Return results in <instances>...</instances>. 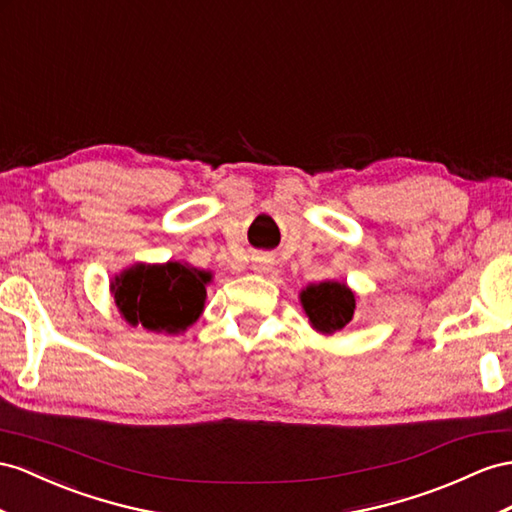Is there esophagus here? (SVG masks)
I'll return each mask as SVG.
<instances>
[{
  "label": "esophagus",
  "mask_w": 512,
  "mask_h": 512,
  "mask_svg": "<svg viewBox=\"0 0 512 512\" xmlns=\"http://www.w3.org/2000/svg\"><path fill=\"white\" fill-rule=\"evenodd\" d=\"M257 272H266L268 270V264H266V261H259V264H255L253 266Z\"/></svg>",
  "instance_id": "34e87169"
}]
</instances>
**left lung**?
I'll return each mask as SVG.
<instances>
[{"label": "left lung", "mask_w": 512, "mask_h": 512, "mask_svg": "<svg viewBox=\"0 0 512 512\" xmlns=\"http://www.w3.org/2000/svg\"><path fill=\"white\" fill-rule=\"evenodd\" d=\"M300 303L305 307L313 329L322 333H335L352 320L357 300L344 283L326 281L320 285H309L300 294Z\"/></svg>", "instance_id": "left-lung-1"}]
</instances>
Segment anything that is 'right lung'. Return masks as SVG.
Segmentation results:
<instances>
[{
  "label": "right lung",
  "instance_id": "obj_1",
  "mask_svg": "<svg viewBox=\"0 0 512 512\" xmlns=\"http://www.w3.org/2000/svg\"><path fill=\"white\" fill-rule=\"evenodd\" d=\"M209 279V272L179 261L164 266L138 264L114 279L112 292L129 324H142L155 333H181L201 316Z\"/></svg>",
  "mask_w": 512,
  "mask_h": 512
}]
</instances>
